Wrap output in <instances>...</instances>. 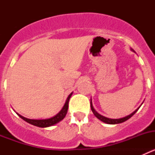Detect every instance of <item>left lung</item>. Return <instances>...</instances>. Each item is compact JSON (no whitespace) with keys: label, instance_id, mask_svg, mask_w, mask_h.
<instances>
[{"label":"left lung","instance_id":"left-lung-1","mask_svg":"<svg viewBox=\"0 0 155 155\" xmlns=\"http://www.w3.org/2000/svg\"><path fill=\"white\" fill-rule=\"evenodd\" d=\"M91 111L93 112V113H94V116H96L97 118H98V120H101V121L104 122V123H105V124H121V123H124V122L127 121V120H129V119L130 118V117H132V116L137 113V111L139 109V108L134 111V113H131L130 115H129V116H126V117H124V118H121V119H109V118H106V117L102 116V115L98 114L96 111L94 110V108H93L92 104H91Z\"/></svg>","mask_w":155,"mask_h":155}]
</instances>
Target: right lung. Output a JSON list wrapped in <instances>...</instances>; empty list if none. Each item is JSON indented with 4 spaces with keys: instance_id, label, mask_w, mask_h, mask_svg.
Segmentation results:
<instances>
[{
    "instance_id": "obj_1",
    "label": "right lung",
    "mask_w": 155,
    "mask_h": 155,
    "mask_svg": "<svg viewBox=\"0 0 155 155\" xmlns=\"http://www.w3.org/2000/svg\"><path fill=\"white\" fill-rule=\"evenodd\" d=\"M71 94L72 93L69 94V96L67 98V101H66L65 104H64V107L61 109V112L58 113V114L56 115L55 116H53L50 119H46V120H30V119H27L24 116H21V115H18L20 117H21L22 120H24L25 121L28 123V124H31V125L36 126V127H51V126L54 125V124H57L60 121L63 120V119L65 117L66 114L68 113V104H69V100L70 98H71Z\"/></svg>"
}]
</instances>
